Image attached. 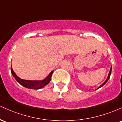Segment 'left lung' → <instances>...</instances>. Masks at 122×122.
Returning a JSON list of instances; mask_svg holds the SVG:
<instances>
[{
	"mask_svg": "<svg viewBox=\"0 0 122 122\" xmlns=\"http://www.w3.org/2000/svg\"><path fill=\"white\" fill-rule=\"evenodd\" d=\"M111 70H112V66L111 67V68H110V72H109V73H108V77H107V80H106V81H105L103 82V84H102L101 85H100V86H99V87L97 88V89H99V88H101V87H102V86H103V85H104L106 83V82H107V81H108V80H109V79H110V76H111Z\"/></svg>",
	"mask_w": 122,
	"mask_h": 122,
	"instance_id": "8db88e82",
	"label": "left lung"
}]
</instances>
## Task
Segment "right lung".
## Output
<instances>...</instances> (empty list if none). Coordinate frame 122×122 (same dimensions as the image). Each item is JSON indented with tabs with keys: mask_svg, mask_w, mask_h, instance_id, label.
Segmentation results:
<instances>
[{
	"mask_svg": "<svg viewBox=\"0 0 122 122\" xmlns=\"http://www.w3.org/2000/svg\"><path fill=\"white\" fill-rule=\"evenodd\" d=\"M11 74L15 78V80L17 81L18 82H19L21 85L24 86L25 88H29V89H39L41 88L44 87L47 84L49 83V82L51 80V76H52L53 71H51L50 73L46 77L42 80H26L21 79L19 78L16 73L14 72L13 69H12V66L11 67Z\"/></svg>",
	"mask_w": 122,
	"mask_h": 122,
	"instance_id": "obj_1",
	"label": "right lung"
}]
</instances>
